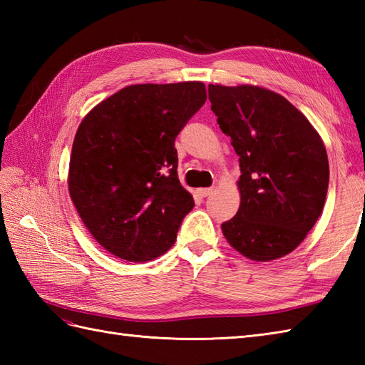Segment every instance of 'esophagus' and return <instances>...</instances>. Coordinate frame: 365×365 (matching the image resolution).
<instances>
[{
    "label": "esophagus",
    "instance_id": "obj_1",
    "mask_svg": "<svg viewBox=\"0 0 365 365\" xmlns=\"http://www.w3.org/2000/svg\"><path fill=\"white\" fill-rule=\"evenodd\" d=\"M197 192H199V196L207 197V196H210V195H212V188H199V190H197Z\"/></svg>",
    "mask_w": 365,
    "mask_h": 365
}]
</instances>
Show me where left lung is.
Segmentation results:
<instances>
[{
  "mask_svg": "<svg viewBox=\"0 0 365 365\" xmlns=\"http://www.w3.org/2000/svg\"><path fill=\"white\" fill-rule=\"evenodd\" d=\"M212 111L238 155L242 202L221 229L232 247L255 262L292 252L322 215L328 155L304 114L273 91L208 84Z\"/></svg>",
  "mask_w": 365,
  "mask_h": 365,
  "instance_id": "1",
  "label": "left lung"
}]
</instances>
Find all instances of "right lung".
I'll return each instance as SVG.
<instances>
[{
	"label": "right lung",
	"instance_id": "right-lung-1",
	"mask_svg": "<svg viewBox=\"0 0 365 365\" xmlns=\"http://www.w3.org/2000/svg\"><path fill=\"white\" fill-rule=\"evenodd\" d=\"M205 84H131L98 103L73 139L68 192L84 226L128 262L174 245L195 200L177 175L175 138L205 103Z\"/></svg>",
	"mask_w": 365,
	"mask_h": 365
}]
</instances>
